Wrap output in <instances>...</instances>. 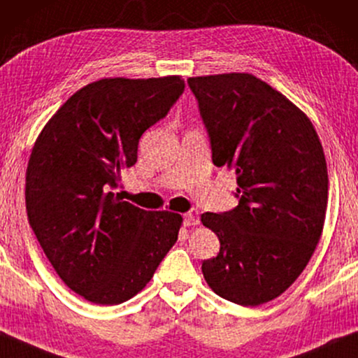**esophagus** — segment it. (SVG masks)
<instances>
[{"instance_id": "1", "label": "esophagus", "mask_w": 358, "mask_h": 358, "mask_svg": "<svg viewBox=\"0 0 358 358\" xmlns=\"http://www.w3.org/2000/svg\"><path fill=\"white\" fill-rule=\"evenodd\" d=\"M183 225L185 227H194L199 225V213L197 210H189L183 215Z\"/></svg>"}]
</instances>
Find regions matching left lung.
I'll return each mask as SVG.
<instances>
[{
  "mask_svg": "<svg viewBox=\"0 0 358 358\" xmlns=\"http://www.w3.org/2000/svg\"><path fill=\"white\" fill-rule=\"evenodd\" d=\"M210 138L212 162L236 172L239 204L201 215L220 239L202 262L210 289L255 307L281 296L322 238L327 159L312 122L252 73L188 78Z\"/></svg>",
  "mask_w": 358,
  "mask_h": 358,
  "instance_id": "8db88e82",
  "label": "left lung"
}]
</instances>
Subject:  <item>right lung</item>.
<instances>
[{"label":"right lung","instance_id":"obj_1","mask_svg":"<svg viewBox=\"0 0 358 358\" xmlns=\"http://www.w3.org/2000/svg\"><path fill=\"white\" fill-rule=\"evenodd\" d=\"M183 90L180 76L101 78L73 93L36 138L27 217L59 278L90 302L136 296L177 243L180 213L143 210L110 189Z\"/></svg>","mask_w":358,"mask_h":358}]
</instances>
